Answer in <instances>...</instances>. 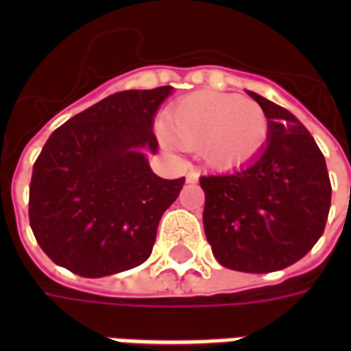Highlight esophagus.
<instances>
[{"instance_id": "esophagus-1", "label": "esophagus", "mask_w": 351, "mask_h": 351, "mask_svg": "<svg viewBox=\"0 0 351 351\" xmlns=\"http://www.w3.org/2000/svg\"><path fill=\"white\" fill-rule=\"evenodd\" d=\"M188 182L193 184V182H197L199 180V171L197 169H190V173H188V178H186Z\"/></svg>"}]
</instances>
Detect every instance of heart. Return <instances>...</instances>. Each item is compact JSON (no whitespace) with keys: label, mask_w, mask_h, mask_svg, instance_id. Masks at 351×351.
Here are the masks:
<instances>
[{"label":"heart","mask_w":351,"mask_h":351,"mask_svg":"<svg viewBox=\"0 0 351 351\" xmlns=\"http://www.w3.org/2000/svg\"><path fill=\"white\" fill-rule=\"evenodd\" d=\"M269 137V120L256 101L195 92L176 101L160 128L165 146L197 150L214 169H235L254 160Z\"/></svg>","instance_id":"obj_1"}]
</instances>
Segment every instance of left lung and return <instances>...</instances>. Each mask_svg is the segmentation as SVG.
I'll list each match as a JSON object with an SVG mask.
<instances>
[{
    "label": "left lung",
    "instance_id": "left-lung-1",
    "mask_svg": "<svg viewBox=\"0 0 351 351\" xmlns=\"http://www.w3.org/2000/svg\"><path fill=\"white\" fill-rule=\"evenodd\" d=\"M269 120L254 160L229 175L201 176L203 226L218 263L241 272L282 271L324 235L331 208L325 158L289 110L248 92Z\"/></svg>",
    "mask_w": 351,
    "mask_h": 351
}]
</instances>
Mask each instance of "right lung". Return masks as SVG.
<instances>
[{"mask_svg": "<svg viewBox=\"0 0 351 351\" xmlns=\"http://www.w3.org/2000/svg\"><path fill=\"white\" fill-rule=\"evenodd\" d=\"M173 86L108 95L60 125L29 184V226L52 261L84 278L130 271L152 254L158 223L186 178L154 175V116Z\"/></svg>", "mask_w": 351, "mask_h": 351, "instance_id": "obj_1", "label": "right lung"}]
</instances>
